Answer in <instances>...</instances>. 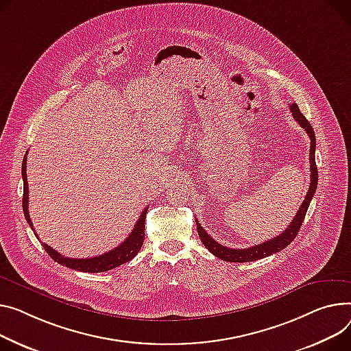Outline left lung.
<instances>
[{
  "label": "left lung",
  "mask_w": 351,
  "mask_h": 351,
  "mask_svg": "<svg viewBox=\"0 0 351 351\" xmlns=\"http://www.w3.org/2000/svg\"><path fill=\"white\" fill-rule=\"evenodd\" d=\"M291 111L293 119L298 121V124L305 128V131L308 132L309 138H311V151H309V160H311V184H309V191L305 196V200L300 204L298 213L295 215L292 223L287 227V230L282 232V234L276 236L275 239H271L269 241L261 243L258 245H254L250 248H243V250H236V248H228L224 247L221 244H219L216 240H213L210 237L206 230L200 226V223L196 220V227H197V232H199V237L203 243V245L212 252L213 255L219 256L220 260L228 261V263H250V261H256V260H261L265 258L268 255H272L275 252H279L281 250H284L285 247H288L295 237L298 236V232L300 230V226L305 220L306 212L309 208L311 200L316 192L317 188V167H316V162H315V149H316V138H315V131L311 125V123L306 120V117L303 115L298 107L296 103H293L291 106Z\"/></svg>",
  "instance_id": "8db88e82"
}]
</instances>
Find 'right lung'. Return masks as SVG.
<instances>
[{
	"label": "right lung",
	"mask_w": 351,
	"mask_h": 351,
	"mask_svg": "<svg viewBox=\"0 0 351 351\" xmlns=\"http://www.w3.org/2000/svg\"><path fill=\"white\" fill-rule=\"evenodd\" d=\"M28 154V152H27ZM27 154L23 156L22 160V180H23V196H22V208H23V215H25V219L28 221V224L31 226V228L35 232L34 224L31 221L29 217V212H28V178H27ZM147 213L148 208H144L141 216H139L136 224L134 226L131 234L124 240V243H121L119 247H115L114 250L101 254L99 256H91V258H67V256H63L60 252L55 251L52 247H49L48 244L42 243L45 251L51 255V258L56 263H59L63 267L72 268L76 271H82V272H104V271H110L115 267H120L128 261H131L134 256L138 254V251L141 250L143 244H144V239H145V219H147ZM35 236L38 239V234L35 232Z\"/></svg>",
	"instance_id": "obj_1"
}]
</instances>
